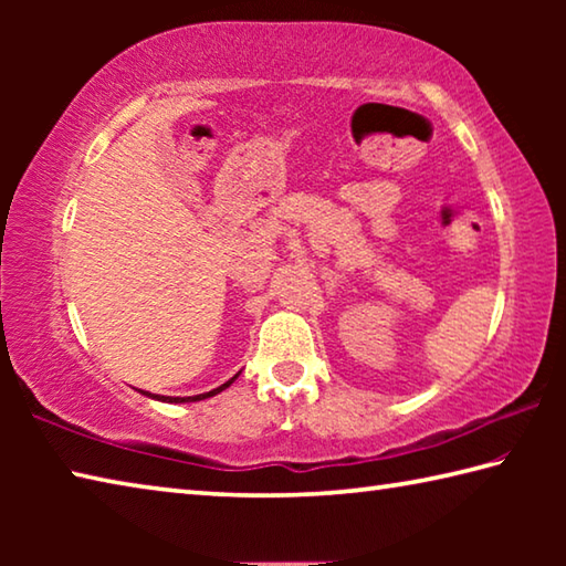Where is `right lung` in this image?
I'll list each match as a JSON object with an SVG mask.
<instances>
[{"label":"right lung","mask_w":566,"mask_h":566,"mask_svg":"<svg viewBox=\"0 0 566 566\" xmlns=\"http://www.w3.org/2000/svg\"><path fill=\"white\" fill-rule=\"evenodd\" d=\"M237 377H239V375H234L232 379L224 381L222 387H217V389H212V391H205V395H195V397H161V395H149V391H142V395H145V397H151V399H157V401H169V405H181V401H199V399L214 397V395H219V391H222V389H227L229 385H232V381H234Z\"/></svg>","instance_id":"add662e5"}]
</instances>
